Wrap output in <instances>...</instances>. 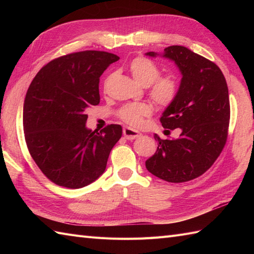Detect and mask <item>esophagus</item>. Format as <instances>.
Returning a JSON list of instances; mask_svg holds the SVG:
<instances>
[{"label": "esophagus", "instance_id": "obj_1", "mask_svg": "<svg viewBox=\"0 0 254 254\" xmlns=\"http://www.w3.org/2000/svg\"><path fill=\"white\" fill-rule=\"evenodd\" d=\"M123 135L127 139H134V138H137L141 136V133L136 130H134V128H132V127H123Z\"/></svg>", "mask_w": 254, "mask_h": 254}]
</instances>
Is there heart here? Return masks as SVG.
I'll use <instances>...</instances> for the list:
<instances>
[{"label": "heart", "mask_w": 254, "mask_h": 254, "mask_svg": "<svg viewBox=\"0 0 254 254\" xmlns=\"http://www.w3.org/2000/svg\"><path fill=\"white\" fill-rule=\"evenodd\" d=\"M130 71L135 82L142 86L152 83L150 95L153 99L161 106H167L175 99L177 95V85L174 79L164 77L158 78L160 71L154 62L146 58H136L130 64ZM150 107L146 104H128L121 108L119 116L124 122L133 127L143 124L144 118L150 115Z\"/></svg>", "instance_id": "b5f03b06"}]
</instances>
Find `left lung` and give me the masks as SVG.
<instances>
[{
	"label": "left lung",
	"instance_id": "obj_1",
	"mask_svg": "<svg viewBox=\"0 0 254 254\" xmlns=\"http://www.w3.org/2000/svg\"><path fill=\"white\" fill-rule=\"evenodd\" d=\"M145 56L169 59L182 76L175 99L160 118L164 127L179 128L180 137L161 139L155 134L158 147L145 166L165 181H190L210 168L226 144L230 118L227 83L216 64L187 47L171 46L163 53Z\"/></svg>",
	"mask_w": 254,
	"mask_h": 254
}]
</instances>
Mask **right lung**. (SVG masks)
Wrapping results in <instances>:
<instances>
[{"instance_id": "1", "label": "right lung", "mask_w": 254, "mask_h": 254, "mask_svg": "<svg viewBox=\"0 0 254 254\" xmlns=\"http://www.w3.org/2000/svg\"><path fill=\"white\" fill-rule=\"evenodd\" d=\"M119 57L87 50L58 58L42 67L26 94L23 110L27 147L56 185L79 189L104 174L119 124L93 131L86 110L100 101L99 77Z\"/></svg>"}]
</instances>
